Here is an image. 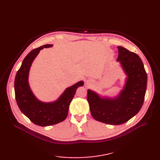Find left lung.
Segmentation results:
<instances>
[{"label": "left lung", "instance_id": "8db88e82", "mask_svg": "<svg viewBox=\"0 0 160 160\" xmlns=\"http://www.w3.org/2000/svg\"><path fill=\"white\" fill-rule=\"evenodd\" d=\"M120 62L128 75L124 89L115 98H100L88 91V101L91 115L98 121L117 125L127 122L136 115L143 104L147 90V74L139 56L122 47H118Z\"/></svg>", "mask_w": 160, "mask_h": 160}]
</instances>
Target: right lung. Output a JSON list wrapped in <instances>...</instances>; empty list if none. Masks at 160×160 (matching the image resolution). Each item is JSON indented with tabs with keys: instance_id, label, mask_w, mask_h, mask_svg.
<instances>
[{
	"instance_id": "add662e5",
	"label": "right lung",
	"mask_w": 160,
	"mask_h": 160,
	"mask_svg": "<svg viewBox=\"0 0 160 160\" xmlns=\"http://www.w3.org/2000/svg\"><path fill=\"white\" fill-rule=\"evenodd\" d=\"M50 47L51 45H45L29 52L17 72L14 82L15 99L20 110L32 122L41 127L56 124L64 121L77 88L83 85L81 81L66 89L60 98L52 103L41 102L34 97L28 82L30 66L40 50Z\"/></svg>"
}]
</instances>
